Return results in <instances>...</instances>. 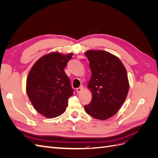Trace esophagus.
<instances>
[{"mask_svg": "<svg viewBox=\"0 0 158 158\" xmlns=\"http://www.w3.org/2000/svg\"><path fill=\"white\" fill-rule=\"evenodd\" d=\"M83 89H84V87L82 86V85H81V86H80L79 88H78L77 89H76V92H77V93H80L81 92H82V91L83 90Z\"/></svg>", "mask_w": 158, "mask_h": 158, "instance_id": "1", "label": "esophagus"}]
</instances>
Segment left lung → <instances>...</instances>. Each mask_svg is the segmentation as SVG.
<instances>
[{
	"instance_id": "1",
	"label": "left lung",
	"mask_w": 158,
	"mask_h": 158,
	"mask_svg": "<svg viewBox=\"0 0 158 158\" xmlns=\"http://www.w3.org/2000/svg\"><path fill=\"white\" fill-rule=\"evenodd\" d=\"M92 71L88 88L92 102L84 106L92 117L106 120L113 117L125 101L129 89L127 70L117 56L102 50L85 52Z\"/></svg>"
}]
</instances>
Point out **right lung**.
Segmentation results:
<instances>
[{
    "label": "right lung",
    "mask_w": 158,
    "mask_h": 158,
    "mask_svg": "<svg viewBox=\"0 0 158 158\" xmlns=\"http://www.w3.org/2000/svg\"><path fill=\"white\" fill-rule=\"evenodd\" d=\"M73 53L53 52L41 57L27 77L26 92L36 111L47 118L63 114L73 95L70 79L64 70Z\"/></svg>",
    "instance_id": "obj_1"
}]
</instances>
